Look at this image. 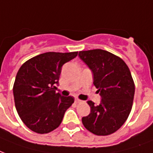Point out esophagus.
<instances>
[{"instance_id":"obj_1","label":"esophagus","mask_w":153,"mask_h":153,"mask_svg":"<svg viewBox=\"0 0 153 153\" xmlns=\"http://www.w3.org/2000/svg\"><path fill=\"white\" fill-rule=\"evenodd\" d=\"M74 101H75V102H76V103H79V102H82L81 100H79V99H75V100H74Z\"/></svg>"}]
</instances>
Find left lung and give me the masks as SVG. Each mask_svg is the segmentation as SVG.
Instances as JSON below:
<instances>
[{"instance_id": "1", "label": "left lung", "mask_w": 153, "mask_h": 153, "mask_svg": "<svg viewBox=\"0 0 153 153\" xmlns=\"http://www.w3.org/2000/svg\"><path fill=\"white\" fill-rule=\"evenodd\" d=\"M79 58L93 73V83L101 96L100 105L87 101L91 112L82 118L87 130L97 136L114 133L131 112L135 84L130 70L120 57L96 49L79 51Z\"/></svg>"}]
</instances>
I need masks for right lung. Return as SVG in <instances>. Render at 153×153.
<instances>
[{"label": "right lung", "instance_id": "right-lung-1", "mask_svg": "<svg viewBox=\"0 0 153 153\" xmlns=\"http://www.w3.org/2000/svg\"><path fill=\"white\" fill-rule=\"evenodd\" d=\"M78 52L41 53L20 67L13 84L15 107L22 122L34 132L49 133L62 121L74 99L56 93L62 66Z\"/></svg>", "mask_w": 153, "mask_h": 153}]
</instances>
